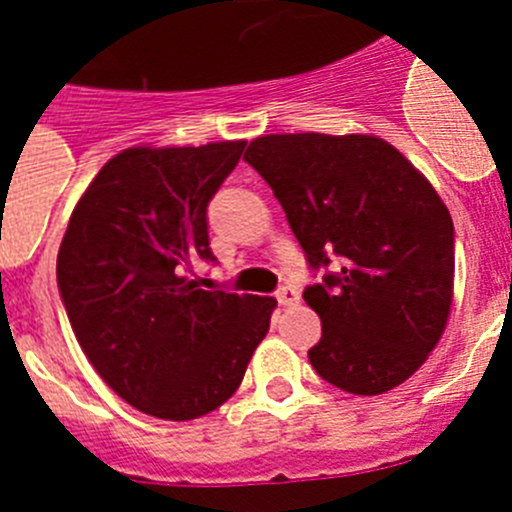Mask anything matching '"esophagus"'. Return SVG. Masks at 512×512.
<instances>
[{"label":"esophagus","instance_id":"1","mask_svg":"<svg viewBox=\"0 0 512 512\" xmlns=\"http://www.w3.org/2000/svg\"><path fill=\"white\" fill-rule=\"evenodd\" d=\"M297 300H300V292H297L295 287H282L277 292V302L282 307H292V305H297Z\"/></svg>","mask_w":512,"mask_h":512}]
</instances>
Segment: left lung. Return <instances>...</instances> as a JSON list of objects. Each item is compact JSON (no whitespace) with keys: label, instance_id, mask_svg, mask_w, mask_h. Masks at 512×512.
Here are the masks:
<instances>
[{"label":"left lung","instance_id":"left-lung-1","mask_svg":"<svg viewBox=\"0 0 512 512\" xmlns=\"http://www.w3.org/2000/svg\"><path fill=\"white\" fill-rule=\"evenodd\" d=\"M282 205L312 269L305 289L323 336L315 372L351 395L413 377L441 341L454 302V223L433 184L377 135L274 133L243 156Z\"/></svg>","mask_w":512,"mask_h":512}]
</instances>
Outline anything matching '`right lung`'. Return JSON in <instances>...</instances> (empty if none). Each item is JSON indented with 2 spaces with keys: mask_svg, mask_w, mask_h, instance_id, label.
Returning a JSON list of instances; mask_svg holds the SVG:
<instances>
[{
  "mask_svg": "<svg viewBox=\"0 0 512 512\" xmlns=\"http://www.w3.org/2000/svg\"><path fill=\"white\" fill-rule=\"evenodd\" d=\"M243 148H125L84 189L58 248V289L81 351L153 418L220 408L269 333L274 297L207 292L187 277L212 259L207 202Z\"/></svg>",
  "mask_w": 512,
  "mask_h": 512,
  "instance_id": "right-lung-1",
  "label": "right lung"
}]
</instances>
